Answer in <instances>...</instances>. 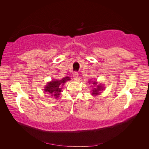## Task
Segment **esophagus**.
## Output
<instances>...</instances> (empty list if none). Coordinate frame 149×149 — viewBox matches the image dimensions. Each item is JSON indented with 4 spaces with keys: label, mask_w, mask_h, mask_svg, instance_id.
Here are the masks:
<instances>
[{
    "label": "esophagus",
    "mask_w": 149,
    "mask_h": 149,
    "mask_svg": "<svg viewBox=\"0 0 149 149\" xmlns=\"http://www.w3.org/2000/svg\"><path fill=\"white\" fill-rule=\"evenodd\" d=\"M79 74H78V73L77 72H75L74 73V74H73V77H74V80H77V79H78V75Z\"/></svg>",
    "instance_id": "34e87169"
}]
</instances>
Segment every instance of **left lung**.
Segmentation results:
<instances>
[{
    "label": "left lung",
    "instance_id": "left-lung-1",
    "mask_svg": "<svg viewBox=\"0 0 149 149\" xmlns=\"http://www.w3.org/2000/svg\"><path fill=\"white\" fill-rule=\"evenodd\" d=\"M93 84H96V82H93ZM102 88H103L102 86H101L100 85H97V87L96 88H95L94 90H92V91H93L92 94H93V95H98V94L99 93V91L100 90H102Z\"/></svg>",
    "mask_w": 149,
    "mask_h": 149
}]
</instances>
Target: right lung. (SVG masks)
I'll return each mask as SVG.
<instances>
[{
	"label": "right lung",
	"instance_id": "right-lung-1",
	"mask_svg": "<svg viewBox=\"0 0 149 149\" xmlns=\"http://www.w3.org/2000/svg\"><path fill=\"white\" fill-rule=\"evenodd\" d=\"M70 79L69 77H66L62 79L61 80H54L50 82L45 86V91L51 94V95L55 97V98H58L59 93L61 91V86H63L66 81Z\"/></svg>",
	"mask_w": 149,
	"mask_h": 149
}]
</instances>
